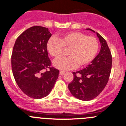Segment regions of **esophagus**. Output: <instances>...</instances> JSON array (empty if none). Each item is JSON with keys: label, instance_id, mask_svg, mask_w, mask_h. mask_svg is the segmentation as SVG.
<instances>
[{"label": "esophagus", "instance_id": "34e87169", "mask_svg": "<svg viewBox=\"0 0 126 126\" xmlns=\"http://www.w3.org/2000/svg\"><path fill=\"white\" fill-rule=\"evenodd\" d=\"M60 74L61 75V76H63V75L65 74V72L63 71V70H60Z\"/></svg>", "mask_w": 126, "mask_h": 126}]
</instances>
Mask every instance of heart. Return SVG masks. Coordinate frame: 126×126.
<instances>
[{
    "mask_svg": "<svg viewBox=\"0 0 126 126\" xmlns=\"http://www.w3.org/2000/svg\"><path fill=\"white\" fill-rule=\"evenodd\" d=\"M47 48L52 56L59 58L63 54L64 49H68L65 58H60L54 60V66L58 69L66 70L75 68L77 65L79 67L90 63L99 49V43L94 36H86L81 32H67L58 38L52 37L48 40Z\"/></svg>",
    "mask_w": 126,
    "mask_h": 126,
    "instance_id": "1",
    "label": "heart"
}]
</instances>
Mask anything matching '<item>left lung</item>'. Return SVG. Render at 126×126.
Here are the masks:
<instances>
[{
	"mask_svg": "<svg viewBox=\"0 0 126 126\" xmlns=\"http://www.w3.org/2000/svg\"><path fill=\"white\" fill-rule=\"evenodd\" d=\"M86 29L95 32L92 29ZM96 34L101 43L99 53L86 68L73 72L74 79L68 86L72 95L82 101H90L99 95L110 76L112 65L110 50L106 41L99 33Z\"/></svg>",
	"mask_w": 126,
	"mask_h": 126,
	"instance_id": "left-lung-1",
	"label": "left lung"
}]
</instances>
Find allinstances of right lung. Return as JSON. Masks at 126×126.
<instances>
[{"instance_id":"1","label":"right lung","mask_w":126,"mask_h":126,"mask_svg":"<svg viewBox=\"0 0 126 126\" xmlns=\"http://www.w3.org/2000/svg\"><path fill=\"white\" fill-rule=\"evenodd\" d=\"M51 36L48 28L33 26L18 37L13 49L11 67L16 83L34 99L48 95L58 78L59 70L50 66L48 57L47 44Z\"/></svg>"}]
</instances>
